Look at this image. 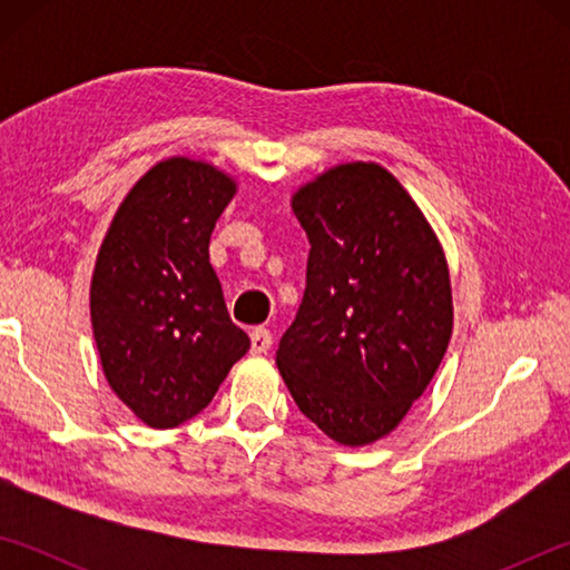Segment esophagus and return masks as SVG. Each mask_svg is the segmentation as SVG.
I'll use <instances>...</instances> for the list:
<instances>
[{
    "instance_id": "1",
    "label": "esophagus",
    "mask_w": 570,
    "mask_h": 570,
    "mask_svg": "<svg viewBox=\"0 0 570 570\" xmlns=\"http://www.w3.org/2000/svg\"><path fill=\"white\" fill-rule=\"evenodd\" d=\"M272 344H274V336L266 330V326H256V330L250 332V352L254 354L268 352L272 350Z\"/></svg>"
}]
</instances>
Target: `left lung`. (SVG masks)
Here are the masks:
<instances>
[{
  "label": "left lung",
  "mask_w": 570,
  "mask_h": 570,
  "mask_svg": "<svg viewBox=\"0 0 570 570\" xmlns=\"http://www.w3.org/2000/svg\"><path fill=\"white\" fill-rule=\"evenodd\" d=\"M292 208L312 248L278 372L324 435L370 445L397 428L445 356V254L410 193L377 163L326 170Z\"/></svg>",
  "instance_id": "1"
}]
</instances>
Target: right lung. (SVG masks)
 Wrapping results in <instances>:
<instances>
[{"mask_svg":"<svg viewBox=\"0 0 570 570\" xmlns=\"http://www.w3.org/2000/svg\"><path fill=\"white\" fill-rule=\"evenodd\" d=\"M234 193L236 183L208 163L168 158L135 183L100 246L90 316L102 372L156 430L208 407L250 346L208 262Z\"/></svg>","mask_w":570,"mask_h":570,"instance_id":"add662e5","label":"right lung"}]
</instances>
